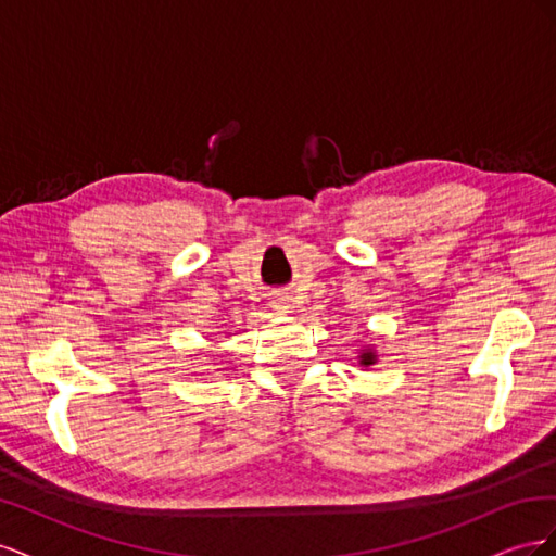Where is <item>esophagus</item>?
Returning a JSON list of instances; mask_svg holds the SVG:
<instances>
[{"mask_svg": "<svg viewBox=\"0 0 556 556\" xmlns=\"http://www.w3.org/2000/svg\"><path fill=\"white\" fill-rule=\"evenodd\" d=\"M274 308H276V311H280V313H282V311H288V308H290V301H288V296H278V299L274 301Z\"/></svg>", "mask_w": 556, "mask_h": 556, "instance_id": "obj_1", "label": "esophagus"}]
</instances>
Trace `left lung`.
I'll return each mask as SVG.
<instances>
[{
	"label": "left lung",
	"mask_w": 556,
	"mask_h": 556,
	"mask_svg": "<svg viewBox=\"0 0 556 556\" xmlns=\"http://www.w3.org/2000/svg\"><path fill=\"white\" fill-rule=\"evenodd\" d=\"M362 364H374V357H371V355H366V357L362 359Z\"/></svg>",
	"instance_id": "obj_1"
}]
</instances>
